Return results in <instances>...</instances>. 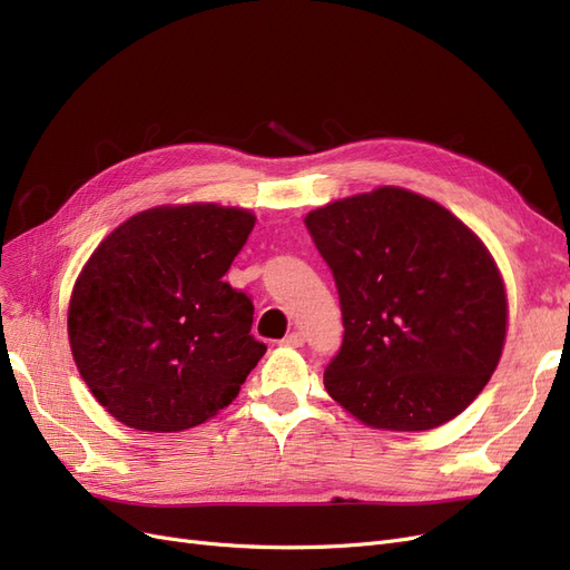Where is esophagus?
I'll return each mask as SVG.
<instances>
[{
  "mask_svg": "<svg viewBox=\"0 0 570 570\" xmlns=\"http://www.w3.org/2000/svg\"><path fill=\"white\" fill-rule=\"evenodd\" d=\"M281 344H283V347H302V344H304V335L295 331V333L285 335V337L281 340Z\"/></svg>",
  "mask_w": 570,
  "mask_h": 570,
  "instance_id": "obj_1",
  "label": "esophagus"
}]
</instances>
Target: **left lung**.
<instances>
[{"mask_svg":"<svg viewBox=\"0 0 570 570\" xmlns=\"http://www.w3.org/2000/svg\"><path fill=\"white\" fill-rule=\"evenodd\" d=\"M304 226L342 308L327 394L364 425L396 433L459 416L507 340V287L482 239L442 204L394 185L325 204Z\"/></svg>","mask_w":570,"mask_h":570,"instance_id":"obj_1","label":"left lung"}]
</instances>
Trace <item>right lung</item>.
<instances>
[{"mask_svg": "<svg viewBox=\"0 0 570 570\" xmlns=\"http://www.w3.org/2000/svg\"><path fill=\"white\" fill-rule=\"evenodd\" d=\"M254 223L237 206H154L92 252L68 302V342L116 421L180 433L235 400L266 352L249 335V297L223 283Z\"/></svg>", "mask_w": 570, "mask_h": 570, "instance_id": "obj_1", "label": "right lung"}]
</instances>
